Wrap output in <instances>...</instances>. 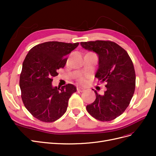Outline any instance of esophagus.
Segmentation results:
<instances>
[{
	"mask_svg": "<svg viewBox=\"0 0 156 156\" xmlns=\"http://www.w3.org/2000/svg\"><path fill=\"white\" fill-rule=\"evenodd\" d=\"M77 91H79V92H84V89L83 88V87H77Z\"/></svg>",
	"mask_w": 156,
	"mask_h": 156,
	"instance_id": "34e87169",
	"label": "esophagus"
}]
</instances>
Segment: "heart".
I'll use <instances>...</instances> for the list:
<instances>
[{
    "instance_id": "b5f03b06",
    "label": "heart",
    "mask_w": 156,
    "mask_h": 156,
    "mask_svg": "<svg viewBox=\"0 0 156 156\" xmlns=\"http://www.w3.org/2000/svg\"><path fill=\"white\" fill-rule=\"evenodd\" d=\"M79 81L81 82V83H84V77H80V78H79Z\"/></svg>"
}]
</instances>
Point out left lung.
Instances as JSON below:
<instances>
[{"mask_svg":"<svg viewBox=\"0 0 156 156\" xmlns=\"http://www.w3.org/2000/svg\"><path fill=\"white\" fill-rule=\"evenodd\" d=\"M81 45L98 54L95 77L106 84L102 95L94 90L96 100L87 106V110L100 121L114 120L125 111L133 96L136 76L133 62L125 49L111 41L81 42Z\"/></svg>","mask_w":156,"mask_h":156,"instance_id":"obj_1","label":"left lung"}]
</instances>
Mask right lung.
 Wrapping results in <instances>:
<instances>
[{
    "mask_svg": "<svg viewBox=\"0 0 156 156\" xmlns=\"http://www.w3.org/2000/svg\"><path fill=\"white\" fill-rule=\"evenodd\" d=\"M79 43L48 41L29 51L23 61L20 87L27 109L36 119L44 122L59 119L67 110L68 100L77 88L72 84L60 89L52 85L53 77L67 62V55Z\"/></svg>",
    "mask_w": 156,
    "mask_h": 156,
    "instance_id": "right-lung-1",
    "label": "right lung"
}]
</instances>
